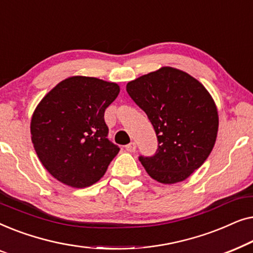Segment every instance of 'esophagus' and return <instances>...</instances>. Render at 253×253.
Returning <instances> with one entry per match:
<instances>
[{
	"mask_svg": "<svg viewBox=\"0 0 253 253\" xmlns=\"http://www.w3.org/2000/svg\"><path fill=\"white\" fill-rule=\"evenodd\" d=\"M136 148H137L136 143H130L126 146V151L129 152V153H132V152L136 151Z\"/></svg>",
	"mask_w": 253,
	"mask_h": 253,
	"instance_id": "1",
	"label": "esophagus"
}]
</instances>
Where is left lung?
Returning <instances> with one entry per match:
<instances>
[{"instance_id":"1","label":"left lung","mask_w":253,"mask_h":253,"mask_svg":"<svg viewBox=\"0 0 253 253\" xmlns=\"http://www.w3.org/2000/svg\"><path fill=\"white\" fill-rule=\"evenodd\" d=\"M126 92L157 133L155 154L139 157L147 174L164 184L184 181L215 144L219 116L212 96L197 79L170 67L129 82Z\"/></svg>"}]
</instances>
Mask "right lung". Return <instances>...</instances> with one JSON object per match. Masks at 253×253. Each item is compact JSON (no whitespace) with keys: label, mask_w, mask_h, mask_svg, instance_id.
<instances>
[{"label":"right lung","mask_w":253,"mask_h":253,"mask_svg":"<svg viewBox=\"0 0 253 253\" xmlns=\"http://www.w3.org/2000/svg\"><path fill=\"white\" fill-rule=\"evenodd\" d=\"M120 93L115 83L75 76L41 100L31 120V136L41 164L57 181L86 188L105 175L119 153L105 122V110Z\"/></svg>","instance_id":"obj_1"}]
</instances>
